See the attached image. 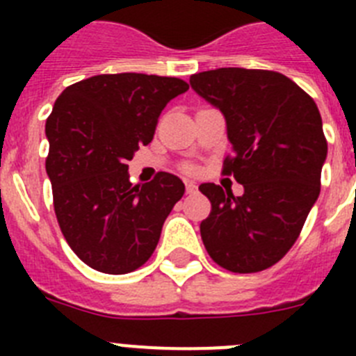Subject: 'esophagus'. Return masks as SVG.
<instances>
[{"instance_id":"1","label":"esophagus","mask_w":356,"mask_h":356,"mask_svg":"<svg viewBox=\"0 0 356 356\" xmlns=\"http://www.w3.org/2000/svg\"><path fill=\"white\" fill-rule=\"evenodd\" d=\"M185 191H187V194H196L197 185L194 184V181H187V184H185Z\"/></svg>"}]
</instances>
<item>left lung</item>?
<instances>
[{"mask_svg": "<svg viewBox=\"0 0 356 356\" xmlns=\"http://www.w3.org/2000/svg\"><path fill=\"white\" fill-rule=\"evenodd\" d=\"M197 96L226 121L234 156L225 172L244 187L200 191L212 212L200 232L216 264L232 273L264 271L284 259L321 191L328 144L314 99L282 72L221 67L191 76Z\"/></svg>", "mask_w": 356, "mask_h": 356, "instance_id": "8db88e82", "label": "left lung"}]
</instances>
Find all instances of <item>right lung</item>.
<instances>
[{
    "instance_id": "1",
    "label": "right lung",
    "mask_w": 356,
    "mask_h": 356,
    "mask_svg": "<svg viewBox=\"0 0 356 356\" xmlns=\"http://www.w3.org/2000/svg\"><path fill=\"white\" fill-rule=\"evenodd\" d=\"M187 90L180 78L121 72L78 81L55 102L46 121L55 213L71 250L96 271L127 275L143 266L184 196L171 172L134 185L127 162L151 143L165 105Z\"/></svg>"
}]
</instances>
